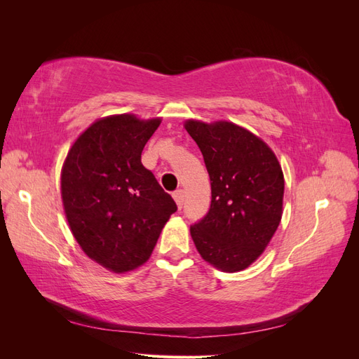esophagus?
<instances>
[{
  "label": "esophagus",
  "instance_id": "34e87169",
  "mask_svg": "<svg viewBox=\"0 0 359 359\" xmlns=\"http://www.w3.org/2000/svg\"><path fill=\"white\" fill-rule=\"evenodd\" d=\"M173 199H175L178 208L181 210L182 203H184V190H177L175 193H173Z\"/></svg>",
  "mask_w": 359,
  "mask_h": 359
}]
</instances>
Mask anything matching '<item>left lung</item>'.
I'll return each instance as SVG.
<instances>
[{
  "label": "left lung",
  "mask_w": 359,
  "mask_h": 359,
  "mask_svg": "<svg viewBox=\"0 0 359 359\" xmlns=\"http://www.w3.org/2000/svg\"><path fill=\"white\" fill-rule=\"evenodd\" d=\"M211 181V206L190 227L205 262L223 273L248 268L264 253L283 215L285 178L274 151L231 121L187 119Z\"/></svg>",
  "instance_id": "8db88e82"
}]
</instances>
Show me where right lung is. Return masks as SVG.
I'll return each instance as SVG.
<instances>
[{
	"instance_id": "add662e5",
	"label": "right lung",
	"mask_w": 359,
	"mask_h": 359,
	"mask_svg": "<svg viewBox=\"0 0 359 359\" xmlns=\"http://www.w3.org/2000/svg\"><path fill=\"white\" fill-rule=\"evenodd\" d=\"M161 118L116 114L95 119L69 149L61 198L82 252L111 273L124 274L149 259L177 205L140 154Z\"/></svg>"
}]
</instances>
